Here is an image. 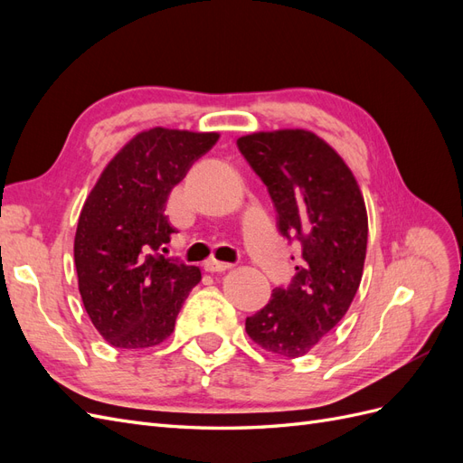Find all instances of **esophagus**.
Listing matches in <instances>:
<instances>
[{"label":"esophagus","instance_id":"esophagus-1","mask_svg":"<svg viewBox=\"0 0 463 463\" xmlns=\"http://www.w3.org/2000/svg\"><path fill=\"white\" fill-rule=\"evenodd\" d=\"M232 269V264L230 262H220V260H216V259H210V260H206L204 262V270L206 272H226V270H230Z\"/></svg>","mask_w":463,"mask_h":463}]
</instances>
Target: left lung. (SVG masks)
<instances>
[{"label":"left lung","instance_id":"left-lung-1","mask_svg":"<svg viewBox=\"0 0 463 463\" xmlns=\"http://www.w3.org/2000/svg\"><path fill=\"white\" fill-rule=\"evenodd\" d=\"M278 213V230L301 243L288 288L247 317L249 338L266 352L296 359L347 313L367 255V208L352 170L311 131H260L237 138Z\"/></svg>","mask_w":463,"mask_h":463}]
</instances>
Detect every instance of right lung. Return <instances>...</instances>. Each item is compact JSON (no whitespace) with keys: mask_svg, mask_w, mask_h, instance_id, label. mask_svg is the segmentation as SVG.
Listing matches in <instances>:
<instances>
[{"mask_svg":"<svg viewBox=\"0 0 463 463\" xmlns=\"http://www.w3.org/2000/svg\"><path fill=\"white\" fill-rule=\"evenodd\" d=\"M218 133L154 128L104 167L80 210L75 266L82 305L114 347L145 349L174 332L199 266L160 255L175 228L164 214L172 189L216 145Z\"/></svg>","mask_w":463,"mask_h":463,"instance_id":"obj_1","label":"right lung"}]
</instances>
